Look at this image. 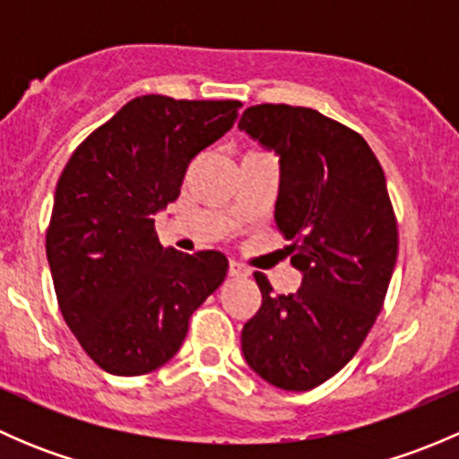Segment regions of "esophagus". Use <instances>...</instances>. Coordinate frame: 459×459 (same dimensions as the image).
I'll use <instances>...</instances> for the list:
<instances>
[{
  "label": "esophagus",
  "instance_id": "obj_1",
  "mask_svg": "<svg viewBox=\"0 0 459 459\" xmlns=\"http://www.w3.org/2000/svg\"><path fill=\"white\" fill-rule=\"evenodd\" d=\"M229 275L238 277V280H247V277H251V271L239 262H229Z\"/></svg>",
  "mask_w": 459,
  "mask_h": 459
}]
</instances>
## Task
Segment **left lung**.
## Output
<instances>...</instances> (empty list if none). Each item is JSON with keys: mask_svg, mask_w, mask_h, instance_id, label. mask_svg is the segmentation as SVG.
Listing matches in <instances>:
<instances>
[{"mask_svg": "<svg viewBox=\"0 0 459 459\" xmlns=\"http://www.w3.org/2000/svg\"><path fill=\"white\" fill-rule=\"evenodd\" d=\"M280 157L275 224L302 273L295 293L273 295L244 324L248 367L284 391H308L351 362L382 311L397 259L386 178L359 133L304 106L259 104L238 124Z\"/></svg>", "mask_w": 459, "mask_h": 459, "instance_id": "left-lung-1", "label": "left lung"}]
</instances>
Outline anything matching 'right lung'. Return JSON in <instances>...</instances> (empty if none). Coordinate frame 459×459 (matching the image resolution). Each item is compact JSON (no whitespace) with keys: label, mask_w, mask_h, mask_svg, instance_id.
<instances>
[{"label":"right lung","mask_w":459,"mask_h":459,"mask_svg":"<svg viewBox=\"0 0 459 459\" xmlns=\"http://www.w3.org/2000/svg\"><path fill=\"white\" fill-rule=\"evenodd\" d=\"M239 106L135 97L62 170L46 257L64 322L106 373L164 367L193 311L224 281V253L164 248L155 215L179 197L193 157L233 128Z\"/></svg>","instance_id":"add662e5"}]
</instances>
